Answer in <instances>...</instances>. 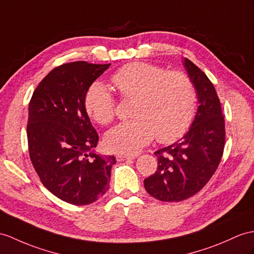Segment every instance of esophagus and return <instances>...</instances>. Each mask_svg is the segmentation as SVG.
I'll return each mask as SVG.
<instances>
[{"mask_svg":"<svg viewBox=\"0 0 254 254\" xmlns=\"http://www.w3.org/2000/svg\"><path fill=\"white\" fill-rule=\"evenodd\" d=\"M134 156L131 155H116V159L119 162H122V160H126V159H133Z\"/></svg>","mask_w":254,"mask_h":254,"instance_id":"34e87169","label":"esophagus"}]
</instances>
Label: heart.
<instances>
[{"mask_svg":"<svg viewBox=\"0 0 254 254\" xmlns=\"http://www.w3.org/2000/svg\"><path fill=\"white\" fill-rule=\"evenodd\" d=\"M112 82L124 99H133V119L106 134L108 150L135 154L154 135L158 142L170 143L188 131L197 104L196 86L188 73L153 64L130 63L115 72ZM84 104L88 115L100 125L114 120L116 99L101 83L90 86Z\"/></svg>","mask_w":254,"mask_h":254,"instance_id":"heart-1","label":"heart"}]
</instances>
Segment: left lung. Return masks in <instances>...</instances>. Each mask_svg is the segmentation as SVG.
Segmentation results:
<instances>
[{
    "label": "left lung",
    "mask_w": 254,
    "mask_h": 254,
    "mask_svg": "<svg viewBox=\"0 0 254 254\" xmlns=\"http://www.w3.org/2000/svg\"><path fill=\"white\" fill-rule=\"evenodd\" d=\"M184 65L195 83L199 107L184 137L154 153L157 170L145 179L144 188L162 201H181L198 193L218 169L225 145V121L212 82L188 58Z\"/></svg>",
    "instance_id": "1"
}]
</instances>
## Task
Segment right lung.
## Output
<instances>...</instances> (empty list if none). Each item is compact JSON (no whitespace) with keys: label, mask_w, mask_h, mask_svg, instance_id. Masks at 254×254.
<instances>
[{"label":"right lung","mask_w":254,"mask_h":254,"mask_svg":"<svg viewBox=\"0 0 254 254\" xmlns=\"http://www.w3.org/2000/svg\"><path fill=\"white\" fill-rule=\"evenodd\" d=\"M108 64L74 61L56 66L41 80L29 103V156L42 184L76 206L98 200L109 189L114 156L87 154L99 135L85 109L91 84Z\"/></svg>","instance_id":"right-lung-1"}]
</instances>
